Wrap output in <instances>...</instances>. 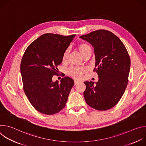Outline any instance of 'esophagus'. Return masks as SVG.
<instances>
[{
	"instance_id": "obj_1",
	"label": "esophagus",
	"mask_w": 146,
	"mask_h": 146,
	"mask_svg": "<svg viewBox=\"0 0 146 146\" xmlns=\"http://www.w3.org/2000/svg\"><path fill=\"white\" fill-rule=\"evenodd\" d=\"M78 83H79L78 81H74V85H75V86H76L77 84H78Z\"/></svg>"
}]
</instances>
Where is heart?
<instances>
[{
	"label": "heart",
	"instance_id": "1",
	"mask_svg": "<svg viewBox=\"0 0 146 146\" xmlns=\"http://www.w3.org/2000/svg\"><path fill=\"white\" fill-rule=\"evenodd\" d=\"M78 48H79V50L82 54H83L89 50H91V46L87 43L80 44L78 46ZM69 51H70L69 48H68L65 50V51L63 55V57H62V60H63V61H65L68 59ZM85 72H86V69L84 68H78V67H75V66H72L68 70V74L76 79L81 78L83 73H84Z\"/></svg>",
	"mask_w": 146,
	"mask_h": 146
}]
</instances>
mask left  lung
<instances>
[{
	"label": "left lung",
	"mask_w": 146,
	"mask_h": 146,
	"mask_svg": "<svg viewBox=\"0 0 146 146\" xmlns=\"http://www.w3.org/2000/svg\"><path fill=\"white\" fill-rule=\"evenodd\" d=\"M94 48L97 82L86 81L84 97L88 105L98 110L115 106L125 90L130 71L131 59L121 40L112 32L100 29L80 37Z\"/></svg>",
	"instance_id": "left-lung-1"
}]
</instances>
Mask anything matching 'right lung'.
<instances>
[{"mask_svg": "<svg viewBox=\"0 0 146 146\" xmlns=\"http://www.w3.org/2000/svg\"><path fill=\"white\" fill-rule=\"evenodd\" d=\"M53 33L40 36L27 47L21 62L24 91L33 108L41 113L52 115L63 109L74 81L65 77L53 82L57 66L75 37Z\"/></svg>", "mask_w": 146, "mask_h": 146, "instance_id": "obj_1", "label": "right lung"}]
</instances>
